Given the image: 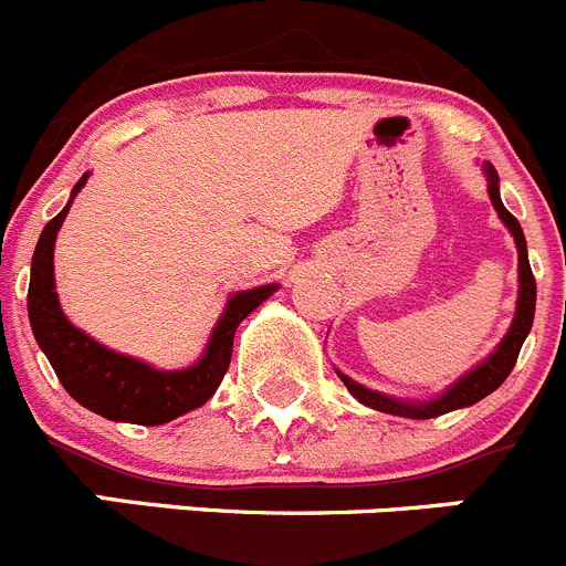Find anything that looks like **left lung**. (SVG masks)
Segmentation results:
<instances>
[{
  "label": "left lung",
  "instance_id": "obj_1",
  "mask_svg": "<svg viewBox=\"0 0 566 566\" xmlns=\"http://www.w3.org/2000/svg\"><path fill=\"white\" fill-rule=\"evenodd\" d=\"M483 171H486V180H489V199H492L494 211H497V217L503 219L509 233L514 235L516 252H520V297H516L514 322H511L509 333H505L503 342L497 344V349H494L486 360H481L475 369H470L464 378L455 380V384L450 386L444 395L436 397V400H428V402L397 400V397L380 395V391L367 389V386L355 384L353 378L338 373V378H342V384L347 386L349 395H353L358 402H364V406L375 408V411L395 413V417H408V419H433V417H441V413L455 411V408L475 406L478 400L492 395V391L509 378L511 369H514L516 364V355H520L522 349V342H525V336L531 333V325H534V311H536V280L528 263V244H525V233H522L520 222L505 211L503 199H500V177L497 171H494V166L483 164Z\"/></svg>",
  "mask_w": 566,
  "mask_h": 566
}]
</instances>
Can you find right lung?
<instances>
[{
	"mask_svg": "<svg viewBox=\"0 0 566 566\" xmlns=\"http://www.w3.org/2000/svg\"><path fill=\"white\" fill-rule=\"evenodd\" d=\"M85 180H88V171L74 186L72 199L77 197ZM72 199L52 222H46L44 233L38 239L35 252H32L30 292H27V314H30L32 336L50 358L63 389L88 411L113 419V422L133 424L171 422V419L182 417V413L211 400L230 367L235 327L263 300L272 297L277 286L269 283V286L233 294L224 305L222 319L217 322L211 338H208L202 358L188 369L164 373V369L149 367L144 360L130 358V355L102 347L88 333L74 327L63 314L61 303H57L52 255H55L57 230H61L69 208H72Z\"/></svg>",
	"mask_w": 566,
	"mask_h": 566,
	"instance_id": "1",
	"label": "right lung"
}]
</instances>
